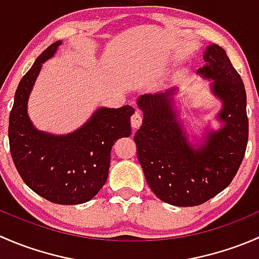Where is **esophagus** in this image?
Wrapping results in <instances>:
<instances>
[{
    "instance_id": "1",
    "label": "esophagus",
    "mask_w": 259,
    "mask_h": 259,
    "mask_svg": "<svg viewBox=\"0 0 259 259\" xmlns=\"http://www.w3.org/2000/svg\"><path fill=\"white\" fill-rule=\"evenodd\" d=\"M142 121H143V117H142V114L138 113V111H135L134 114H133L132 116V126L133 129H138V127L142 125Z\"/></svg>"
}]
</instances>
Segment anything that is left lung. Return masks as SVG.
<instances>
[{"mask_svg":"<svg viewBox=\"0 0 259 259\" xmlns=\"http://www.w3.org/2000/svg\"><path fill=\"white\" fill-rule=\"evenodd\" d=\"M198 69L211 79V93L222 101L219 130L207 132L202 144L189 143L174 108L177 89L144 94L138 106L144 119L134 135L146 182L163 202L194 207L215 197L236 177L248 142L247 95L243 81L221 46L205 49Z\"/></svg>","mask_w":259,"mask_h":259,"instance_id":"obj_1","label":"left lung"}]
</instances>
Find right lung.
I'll use <instances>...</instances> for the list:
<instances>
[{
    "instance_id": "obj_1",
    "label": "right lung",
    "mask_w": 259,
    "mask_h": 259,
    "mask_svg": "<svg viewBox=\"0 0 259 259\" xmlns=\"http://www.w3.org/2000/svg\"><path fill=\"white\" fill-rule=\"evenodd\" d=\"M61 45H50L18 83L10 114L9 139L12 160L25 184L56 204H81L93 199L108 179L110 153L119 138L132 134L134 108H99L75 132L54 135L33 126L27 100L42 62Z\"/></svg>"
}]
</instances>
